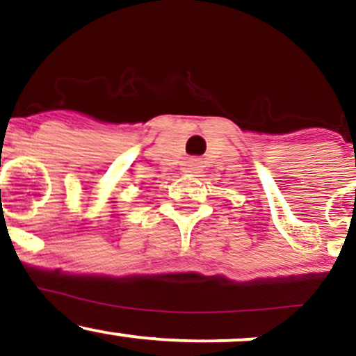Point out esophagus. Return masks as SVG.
<instances>
[{"label": "esophagus", "instance_id": "1", "mask_svg": "<svg viewBox=\"0 0 356 356\" xmlns=\"http://www.w3.org/2000/svg\"><path fill=\"white\" fill-rule=\"evenodd\" d=\"M202 169V162L199 159H189L184 164V172L187 174H199Z\"/></svg>", "mask_w": 356, "mask_h": 356}]
</instances>
